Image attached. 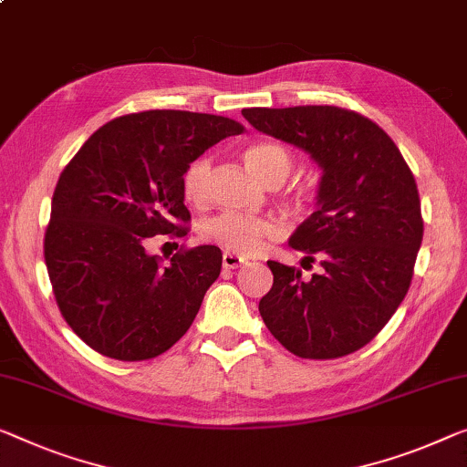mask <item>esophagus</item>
Here are the masks:
<instances>
[{
  "label": "esophagus",
  "instance_id": "1",
  "mask_svg": "<svg viewBox=\"0 0 467 467\" xmlns=\"http://www.w3.org/2000/svg\"><path fill=\"white\" fill-rule=\"evenodd\" d=\"M222 264H224V268L234 270V268L245 266L247 260H245V257H241V255H234V254H228L226 252L224 255H222Z\"/></svg>",
  "mask_w": 467,
  "mask_h": 467
}]
</instances>
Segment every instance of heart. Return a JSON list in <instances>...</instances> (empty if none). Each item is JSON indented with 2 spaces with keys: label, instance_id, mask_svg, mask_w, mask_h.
<instances>
[{
  "label": "heart",
  "instance_id": "1",
  "mask_svg": "<svg viewBox=\"0 0 467 467\" xmlns=\"http://www.w3.org/2000/svg\"><path fill=\"white\" fill-rule=\"evenodd\" d=\"M243 161L262 182L276 186L289 176L291 167H294V152L281 142L262 140L247 146L243 152ZM210 157L194 159L189 170L184 171L182 192L191 205H205L207 192H210ZM317 203L318 191L317 184L312 182H297L281 194L283 210L294 218H304V215L312 213ZM278 234H281V228L273 218L236 212L213 215L201 226V239L234 255H257Z\"/></svg>",
  "mask_w": 467,
  "mask_h": 467
}]
</instances>
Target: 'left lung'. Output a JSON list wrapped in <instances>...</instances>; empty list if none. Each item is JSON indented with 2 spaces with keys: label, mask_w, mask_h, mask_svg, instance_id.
Wrapping results in <instances>:
<instances>
[{
  "label": "left lung",
  "mask_w": 467,
  "mask_h": 467,
  "mask_svg": "<svg viewBox=\"0 0 467 467\" xmlns=\"http://www.w3.org/2000/svg\"><path fill=\"white\" fill-rule=\"evenodd\" d=\"M257 131L308 150L323 167L318 210L289 245L302 264L321 262L304 278L268 260L273 289L260 300L268 331L291 354L342 358L367 346L411 287L423 239L415 176L384 130L357 110L306 104L243 109Z\"/></svg>",
  "instance_id": "8db88e82"
}]
</instances>
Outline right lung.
<instances>
[{
	"label": "right lung",
	"mask_w": 467,
	"mask_h": 467,
	"mask_svg": "<svg viewBox=\"0 0 467 467\" xmlns=\"http://www.w3.org/2000/svg\"><path fill=\"white\" fill-rule=\"evenodd\" d=\"M239 121L191 110H142L104 123L62 170L44 236L60 315L102 357L149 360L189 331L220 276L215 245L146 254L150 236H186L182 176Z\"/></svg>",
	"instance_id": "add662e5"
}]
</instances>
